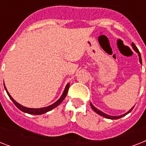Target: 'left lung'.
I'll use <instances>...</instances> for the list:
<instances>
[{
  "label": "left lung",
  "instance_id": "obj_1",
  "mask_svg": "<svg viewBox=\"0 0 146 146\" xmlns=\"http://www.w3.org/2000/svg\"><path fill=\"white\" fill-rule=\"evenodd\" d=\"M132 47H133V48L134 49V50L136 51L137 54H138L139 55V62H140V64H142V58H141V54H140V53H139V51L138 48H136V46L135 45V44L134 43H132ZM90 104H91V107H92V108L93 109V111H95V112H96V113H98V114H99V115L102 116V117H104L105 118H108V119H111V120H117V119H119V118L120 117H123V116L125 115H127V113H129L130 111L133 109L134 106L130 110H129L128 112H127L126 113H124V114H122V115H120V116H111V115H108V114H106L105 113H104V112H102V111H101L100 110H98V108H96V107L94 106L93 104H92V103H90Z\"/></svg>",
  "mask_w": 146,
  "mask_h": 146
}]
</instances>
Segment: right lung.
<instances>
[{
    "label": "right lung",
    "instance_id": "1",
    "mask_svg": "<svg viewBox=\"0 0 146 146\" xmlns=\"http://www.w3.org/2000/svg\"><path fill=\"white\" fill-rule=\"evenodd\" d=\"M69 87H70V84H69V83H67V85H66V87H65V89H64V92H63V94H62V96H60V98L59 99L57 100L56 102H54V104H50V105H49V106H48V107L42 108H26V107L23 106V105H21L20 104H19L18 102H16V101H15V100L13 99L12 97H11V96L10 95V93L8 92L7 90V88H6V86H5V85H4V88H5L6 92H7V93L8 96L10 97V99L12 100V102H13V104H14L15 105H16V106H17V108L19 109V110H20V111H23V112L29 113V114H34V115H39V114H42V113H46V112H48V111H50V110H52V109H54L57 106H58V105H59V104H60L62 102H63V100L65 98V97H66V95H67Z\"/></svg>",
    "mask_w": 146,
    "mask_h": 146
}]
</instances>
